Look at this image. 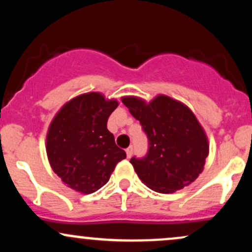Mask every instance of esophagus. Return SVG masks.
<instances>
[{
  "label": "esophagus",
  "instance_id": "34e87169",
  "mask_svg": "<svg viewBox=\"0 0 252 252\" xmlns=\"http://www.w3.org/2000/svg\"><path fill=\"white\" fill-rule=\"evenodd\" d=\"M126 158H131L132 155V146H130L129 148L126 149Z\"/></svg>",
  "mask_w": 252,
  "mask_h": 252
}]
</instances>
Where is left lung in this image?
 Listing matches in <instances>:
<instances>
[{
	"instance_id": "obj_1",
	"label": "left lung",
	"mask_w": 252,
	"mask_h": 252,
	"mask_svg": "<svg viewBox=\"0 0 252 252\" xmlns=\"http://www.w3.org/2000/svg\"><path fill=\"white\" fill-rule=\"evenodd\" d=\"M122 102L148 136L147 155L130 160L141 181L158 193H173L192 184L204 170L210 148L192 110L164 94L148 103L135 96L122 97Z\"/></svg>"
}]
</instances>
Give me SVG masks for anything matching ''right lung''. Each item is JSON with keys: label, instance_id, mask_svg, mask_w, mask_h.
Returning <instances> with one entry per match:
<instances>
[{"label": "right lung", "instance_id": "add662e5", "mask_svg": "<svg viewBox=\"0 0 252 252\" xmlns=\"http://www.w3.org/2000/svg\"><path fill=\"white\" fill-rule=\"evenodd\" d=\"M118 106L100 92H88L62 106L48 126L46 153L53 172L63 185L91 194L109 181L116 164L126 158L106 128Z\"/></svg>", "mask_w": 252, "mask_h": 252}]
</instances>
